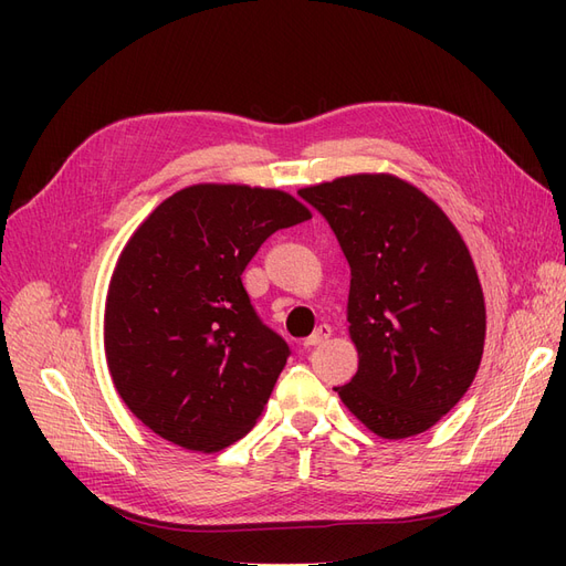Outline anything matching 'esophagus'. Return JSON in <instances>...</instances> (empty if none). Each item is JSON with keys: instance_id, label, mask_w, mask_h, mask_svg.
Returning <instances> with one entry per match:
<instances>
[{"instance_id": "esophagus-1", "label": "esophagus", "mask_w": 566, "mask_h": 566, "mask_svg": "<svg viewBox=\"0 0 566 566\" xmlns=\"http://www.w3.org/2000/svg\"><path fill=\"white\" fill-rule=\"evenodd\" d=\"M331 335H333V328H331V325H328V323H321L318 328H316V331H314L310 337L304 339V347H306V349L318 347V345H323V342L328 339Z\"/></svg>"}]
</instances>
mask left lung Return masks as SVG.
Segmentation results:
<instances>
[{
    "label": "left lung",
    "instance_id": "obj_1",
    "mask_svg": "<svg viewBox=\"0 0 566 566\" xmlns=\"http://www.w3.org/2000/svg\"><path fill=\"white\" fill-rule=\"evenodd\" d=\"M328 219L352 283L358 370L335 387L382 439L430 430L465 397L482 364L486 306L470 250L420 188L394 175H349L300 188Z\"/></svg>",
    "mask_w": 566,
    "mask_h": 566
}]
</instances>
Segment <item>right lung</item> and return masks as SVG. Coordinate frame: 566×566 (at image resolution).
<instances>
[{
	"mask_svg": "<svg viewBox=\"0 0 566 566\" xmlns=\"http://www.w3.org/2000/svg\"><path fill=\"white\" fill-rule=\"evenodd\" d=\"M312 219L279 188L193 184L132 233L108 285L104 347L132 413L188 451L243 439L287 345L254 314L241 273L271 233Z\"/></svg>",
	"mask_w": 566,
	"mask_h": 566,
	"instance_id": "add662e5",
	"label": "right lung"
}]
</instances>
